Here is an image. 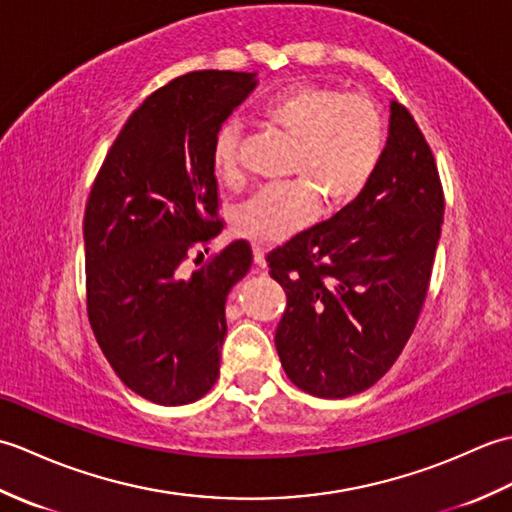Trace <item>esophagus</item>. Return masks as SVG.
<instances>
[{
  "mask_svg": "<svg viewBox=\"0 0 512 512\" xmlns=\"http://www.w3.org/2000/svg\"><path fill=\"white\" fill-rule=\"evenodd\" d=\"M264 253H266V248H264V244H259V242H253V257H255V264H257L259 268H264V266H266V259H264Z\"/></svg>",
  "mask_w": 512,
  "mask_h": 512,
  "instance_id": "esophagus-1",
  "label": "esophagus"
}]
</instances>
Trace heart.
Returning a JSON list of instances; mask_svg holds the SVG:
<instances>
[{"instance_id": "heart-1", "label": "heart", "mask_w": 512, "mask_h": 512, "mask_svg": "<svg viewBox=\"0 0 512 512\" xmlns=\"http://www.w3.org/2000/svg\"><path fill=\"white\" fill-rule=\"evenodd\" d=\"M262 121L292 140L288 176L295 180L257 191L231 215L233 233L279 242L310 224L319 209H343L363 193L383 158L385 116L372 96L330 85L297 83L279 90L259 110ZM239 129L217 127L211 167L217 180L239 187Z\"/></svg>"}]
</instances>
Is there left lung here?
Returning <instances> with one entry per match:
<instances>
[{
	"instance_id": "obj_1",
	"label": "left lung",
	"mask_w": 512,
	"mask_h": 512,
	"mask_svg": "<svg viewBox=\"0 0 512 512\" xmlns=\"http://www.w3.org/2000/svg\"><path fill=\"white\" fill-rule=\"evenodd\" d=\"M444 215L433 151L405 105L363 193L266 255L286 292L275 332L292 385L319 398L372 387L396 363L427 299Z\"/></svg>"
}]
</instances>
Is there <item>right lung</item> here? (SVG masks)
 I'll use <instances>...</instances> for the list:
<instances>
[{"instance_id":"add662e5","label":"right lung","mask_w":512,"mask_h":512,"mask_svg":"<svg viewBox=\"0 0 512 512\" xmlns=\"http://www.w3.org/2000/svg\"><path fill=\"white\" fill-rule=\"evenodd\" d=\"M253 88L255 74L231 70L162 85L116 136L85 206L92 332L116 376L156 405H189L220 376L226 295L253 250L237 239L193 273L187 262L224 228L211 145Z\"/></svg>"}]
</instances>
